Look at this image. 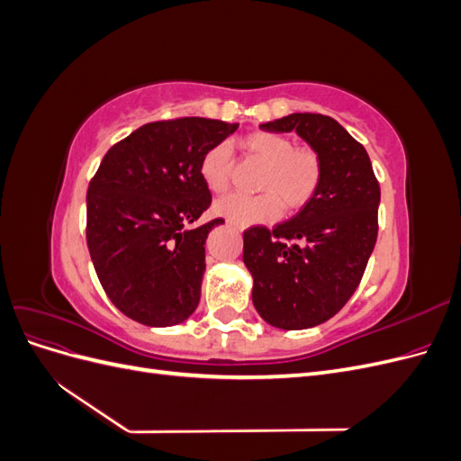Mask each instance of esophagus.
Instances as JSON below:
<instances>
[{"mask_svg": "<svg viewBox=\"0 0 461 461\" xmlns=\"http://www.w3.org/2000/svg\"><path fill=\"white\" fill-rule=\"evenodd\" d=\"M227 225L229 227H232V229H236V230H244V225H239V222H234V221H227Z\"/></svg>", "mask_w": 461, "mask_h": 461, "instance_id": "34e87169", "label": "esophagus"}]
</instances>
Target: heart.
<instances>
[{"mask_svg":"<svg viewBox=\"0 0 461 461\" xmlns=\"http://www.w3.org/2000/svg\"><path fill=\"white\" fill-rule=\"evenodd\" d=\"M244 149L259 161L263 171L258 180L259 196L230 194L215 203V213L239 225L267 222L278 217L281 205L286 213L308 205L323 180V161L312 148H294L288 136L254 132L244 138ZM200 176L209 192L222 194L230 186L232 156L229 144H217L200 161Z\"/></svg>","mask_w":461,"mask_h":461,"instance_id":"1","label":"heart"}]
</instances>
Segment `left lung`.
Returning a JSON list of instances; mask_svg holds the SVG:
<instances>
[{
  "mask_svg": "<svg viewBox=\"0 0 461 461\" xmlns=\"http://www.w3.org/2000/svg\"><path fill=\"white\" fill-rule=\"evenodd\" d=\"M261 131H296L323 161L308 205L273 229L244 232L258 313L278 329H310L337 315L359 286L379 232L381 188L366 148L327 115L292 113Z\"/></svg>",
  "mask_w": 461,
  "mask_h": 461,
  "instance_id": "1",
  "label": "left lung"
}]
</instances>
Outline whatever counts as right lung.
<instances>
[{"label":"right lung","instance_id":"obj_1","mask_svg":"<svg viewBox=\"0 0 461 461\" xmlns=\"http://www.w3.org/2000/svg\"><path fill=\"white\" fill-rule=\"evenodd\" d=\"M239 124L203 117L148 122L111 148L90 180L86 242L115 308L148 327L183 323L198 308L213 219L200 161Z\"/></svg>","mask_w":461,"mask_h":461}]
</instances>
